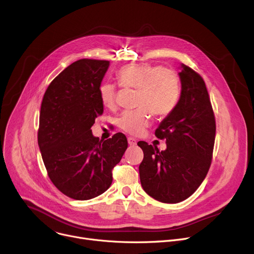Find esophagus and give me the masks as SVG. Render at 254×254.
Returning a JSON list of instances; mask_svg holds the SVG:
<instances>
[{"instance_id": "1", "label": "esophagus", "mask_w": 254, "mask_h": 254, "mask_svg": "<svg viewBox=\"0 0 254 254\" xmlns=\"http://www.w3.org/2000/svg\"><path fill=\"white\" fill-rule=\"evenodd\" d=\"M127 141H128V144H129L130 147H134L135 144H136V139L133 138V137H130V136H129V137L127 138Z\"/></svg>"}]
</instances>
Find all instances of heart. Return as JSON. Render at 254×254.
Returning <instances> with one entry per match:
<instances>
[{
	"label": "heart",
	"instance_id": "b5f03b06",
	"mask_svg": "<svg viewBox=\"0 0 254 254\" xmlns=\"http://www.w3.org/2000/svg\"><path fill=\"white\" fill-rule=\"evenodd\" d=\"M117 76L122 86L137 89L135 111L125 112L119 121L120 127L132 135H140L151 124V113L157 118L169 116L177 105L180 86L175 72L159 65L132 63L121 67ZM101 103L113 108L118 88L115 83L104 81L99 85Z\"/></svg>",
	"mask_w": 254,
	"mask_h": 254
}]
</instances>
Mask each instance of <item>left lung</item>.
Segmentation results:
<instances>
[{"label":"left lung","mask_w":254,"mask_h":254,"mask_svg":"<svg viewBox=\"0 0 254 254\" xmlns=\"http://www.w3.org/2000/svg\"><path fill=\"white\" fill-rule=\"evenodd\" d=\"M181 96L174 111L160 124L156 136L166 139L160 152L138 141L143 160L138 167L140 184L148 195L163 203H179L201 185L212 162L216 123L205 82L182 64L179 72Z\"/></svg>","instance_id":"obj_1"}]
</instances>
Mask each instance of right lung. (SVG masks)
Here are the masks:
<instances>
[{"mask_svg": "<svg viewBox=\"0 0 254 254\" xmlns=\"http://www.w3.org/2000/svg\"><path fill=\"white\" fill-rule=\"evenodd\" d=\"M108 66L106 60L73 62L52 80L41 103L38 144L45 168L54 186L75 200L110 188L127 149L124 133L99 140L90 129L103 113L98 88Z\"/></svg>", "mask_w": 254, "mask_h": 254, "instance_id": "add662e5", "label": "right lung"}]
</instances>
